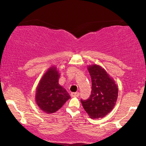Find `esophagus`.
<instances>
[{
	"mask_svg": "<svg viewBox=\"0 0 146 146\" xmlns=\"http://www.w3.org/2000/svg\"><path fill=\"white\" fill-rule=\"evenodd\" d=\"M71 96L72 97H78L80 96L79 92H72L71 93Z\"/></svg>",
	"mask_w": 146,
	"mask_h": 146,
	"instance_id": "esophagus-1",
	"label": "esophagus"
}]
</instances>
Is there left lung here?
Returning a JSON list of instances; mask_svg holds the SVG:
<instances>
[{"label": "left lung", "instance_id": "left-lung-1", "mask_svg": "<svg viewBox=\"0 0 146 146\" xmlns=\"http://www.w3.org/2000/svg\"><path fill=\"white\" fill-rule=\"evenodd\" d=\"M92 78L91 95L81 102L92 119L103 118L112 110L117 100L118 88L108 73L98 65L88 68Z\"/></svg>", "mask_w": 146, "mask_h": 146}]
</instances>
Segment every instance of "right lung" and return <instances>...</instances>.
<instances>
[{
	"label": "right lung",
	"mask_w": 146,
	"mask_h": 146,
	"mask_svg": "<svg viewBox=\"0 0 146 146\" xmlns=\"http://www.w3.org/2000/svg\"><path fill=\"white\" fill-rule=\"evenodd\" d=\"M59 77L56 68L51 67L42 76L36 89V103L47 113H54L70 98L66 90L59 85Z\"/></svg>",
	"instance_id": "right-lung-1"
}]
</instances>
